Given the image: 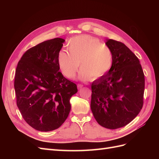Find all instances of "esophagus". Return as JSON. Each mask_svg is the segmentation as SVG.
<instances>
[{
    "label": "esophagus",
    "instance_id": "34e87169",
    "mask_svg": "<svg viewBox=\"0 0 159 159\" xmlns=\"http://www.w3.org/2000/svg\"><path fill=\"white\" fill-rule=\"evenodd\" d=\"M83 87H84L83 85H81V84H78V89H81Z\"/></svg>",
    "mask_w": 159,
    "mask_h": 159
}]
</instances>
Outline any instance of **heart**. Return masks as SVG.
<instances>
[{"mask_svg":"<svg viewBox=\"0 0 159 159\" xmlns=\"http://www.w3.org/2000/svg\"><path fill=\"white\" fill-rule=\"evenodd\" d=\"M69 52L61 50L57 56L60 69L66 78H73L80 67L79 78L83 81L97 80L105 75L112 66L110 48L98 38L80 35L68 43Z\"/></svg>","mask_w":159,"mask_h":159,"instance_id":"b5f03b06","label":"heart"}]
</instances>
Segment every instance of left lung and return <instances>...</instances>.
<instances>
[{"mask_svg": "<svg viewBox=\"0 0 159 159\" xmlns=\"http://www.w3.org/2000/svg\"><path fill=\"white\" fill-rule=\"evenodd\" d=\"M112 51L110 70L91 84V109L97 122L115 129L137 117L143 105L145 75L138 57L123 43L105 42Z\"/></svg>", "mask_w": 159, "mask_h": 159, "instance_id": "left-lung-1", "label": "left lung"}]
</instances>
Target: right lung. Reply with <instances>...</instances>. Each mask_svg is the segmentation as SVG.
I'll return each mask as SVG.
<instances>
[{"label":"right lung","mask_w":159,"mask_h":159,"mask_svg":"<svg viewBox=\"0 0 159 159\" xmlns=\"http://www.w3.org/2000/svg\"><path fill=\"white\" fill-rule=\"evenodd\" d=\"M64 39L56 38L28 50L18 61L14 78L16 104L25 121L40 131L59 128L68 117L75 84L60 71L58 54Z\"/></svg>","instance_id":"right-lung-1"}]
</instances>
